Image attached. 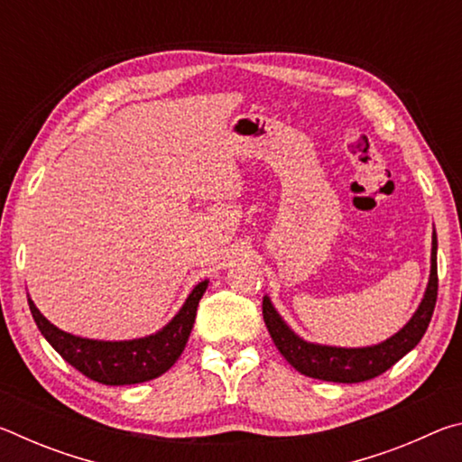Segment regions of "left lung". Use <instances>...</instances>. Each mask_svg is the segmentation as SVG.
Returning <instances> with one entry per match:
<instances>
[{
	"mask_svg": "<svg viewBox=\"0 0 462 462\" xmlns=\"http://www.w3.org/2000/svg\"><path fill=\"white\" fill-rule=\"evenodd\" d=\"M436 230L432 234V254H430V277L424 297L418 310L408 319L400 332L389 336L387 340L371 346H330V344L308 342L297 336L273 306L271 297H263V318L267 324L273 342L285 361L306 377L332 381V383H361L379 377L381 373L391 369L400 358L418 346L421 336L426 334L430 319L434 314L438 295V267H436Z\"/></svg>",
	"mask_w": 462,
	"mask_h": 462,
	"instance_id": "obj_1",
	"label": "left lung"
}]
</instances>
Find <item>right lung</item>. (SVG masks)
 <instances>
[{"instance_id":"obj_1","label":"right lung","mask_w":462,"mask_h":462,"mask_svg":"<svg viewBox=\"0 0 462 462\" xmlns=\"http://www.w3.org/2000/svg\"><path fill=\"white\" fill-rule=\"evenodd\" d=\"M208 283L206 279L195 285L181 310L161 330L132 340H93L69 334L51 324L30 295L28 306L46 342L85 377L104 385H134L161 377L177 363L189 340L199 300L206 293Z\"/></svg>"}]
</instances>
